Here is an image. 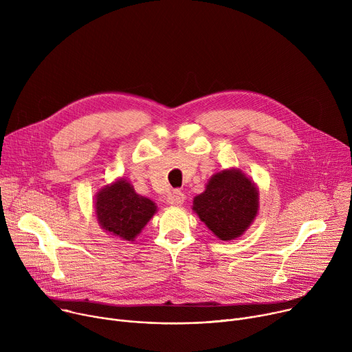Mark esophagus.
Returning <instances> with one entry per match:
<instances>
[{"label": "esophagus", "mask_w": 352, "mask_h": 352, "mask_svg": "<svg viewBox=\"0 0 352 352\" xmlns=\"http://www.w3.org/2000/svg\"><path fill=\"white\" fill-rule=\"evenodd\" d=\"M168 202H170L171 205L181 206V205L185 202V195H184V192H181L179 189H175V190L173 192V195L170 196Z\"/></svg>", "instance_id": "obj_1"}]
</instances>
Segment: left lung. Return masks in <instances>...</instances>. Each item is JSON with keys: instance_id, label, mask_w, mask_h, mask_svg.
<instances>
[{"instance_id": "obj_1", "label": "left lung", "mask_w": 352, "mask_h": 352, "mask_svg": "<svg viewBox=\"0 0 352 352\" xmlns=\"http://www.w3.org/2000/svg\"><path fill=\"white\" fill-rule=\"evenodd\" d=\"M259 193L254 182L239 170L213 175L206 190L193 199V210L209 230L223 241L239 236L258 213Z\"/></svg>"}]
</instances>
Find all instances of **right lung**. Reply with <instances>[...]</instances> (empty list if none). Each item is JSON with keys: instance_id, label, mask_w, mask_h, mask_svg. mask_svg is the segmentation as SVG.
<instances>
[{"instance_id": "obj_1", "label": "right lung", "mask_w": 352, "mask_h": 352, "mask_svg": "<svg viewBox=\"0 0 352 352\" xmlns=\"http://www.w3.org/2000/svg\"><path fill=\"white\" fill-rule=\"evenodd\" d=\"M94 208L100 226L126 241H132L156 212L152 200L138 195L125 179L98 192Z\"/></svg>"}]
</instances>
